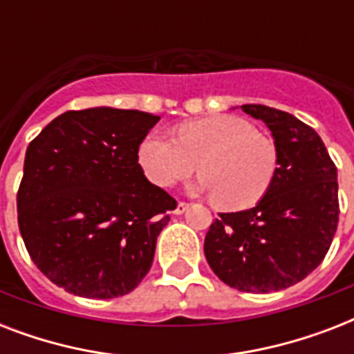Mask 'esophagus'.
I'll return each mask as SVG.
<instances>
[{"instance_id": "34e87169", "label": "esophagus", "mask_w": 354, "mask_h": 354, "mask_svg": "<svg viewBox=\"0 0 354 354\" xmlns=\"http://www.w3.org/2000/svg\"><path fill=\"white\" fill-rule=\"evenodd\" d=\"M187 209H189L187 202H178L176 209H174V215H182V213H185Z\"/></svg>"}]
</instances>
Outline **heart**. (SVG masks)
Instances as JSON below:
<instances>
[{
    "label": "heart",
    "mask_w": 354,
    "mask_h": 354,
    "mask_svg": "<svg viewBox=\"0 0 354 354\" xmlns=\"http://www.w3.org/2000/svg\"><path fill=\"white\" fill-rule=\"evenodd\" d=\"M139 165L150 182L171 187L196 171V187L213 194L226 209L257 204L274 182L277 149L274 139L236 115H211L183 122L176 139L150 133L138 150Z\"/></svg>",
    "instance_id": "b5f03b06"
}]
</instances>
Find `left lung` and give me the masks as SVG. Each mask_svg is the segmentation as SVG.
<instances>
[{"label":"left lung","instance_id":"left-lung-1","mask_svg":"<svg viewBox=\"0 0 354 354\" xmlns=\"http://www.w3.org/2000/svg\"><path fill=\"white\" fill-rule=\"evenodd\" d=\"M242 112L272 130L277 171L261 202L221 213L205 233L204 253L216 277L250 294L296 285L318 268L338 227L336 165L314 128L263 104Z\"/></svg>","mask_w":354,"mask_h":354}]
</instances>
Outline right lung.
<instances>
[{
	"label": "right lung",
	"instance_id": "add662e5",
	"mask_svg": "<svg viewBox=\"0 0 354 354\" xmlns=\"http://www.w3.org/2000/svg\"><path fill=\"white\" fill-rule=\"evenodd\" d=\"M158 121L139 110H71L27 147L19 233L36 268L69 294L112 299L149 274L176 209L139 165V145Z\"/></svg>",
	"mask_w": 354,
	"mask_h": 354
}]
</instances>
